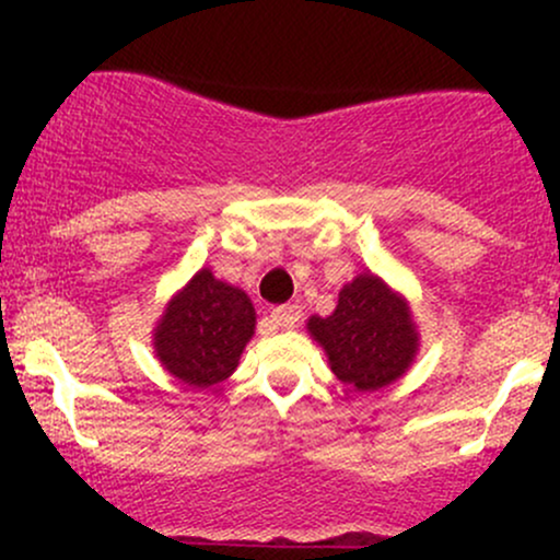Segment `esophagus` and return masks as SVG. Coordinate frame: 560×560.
Instances as JSON below:
<instances>
[{
  "instance_id": "1",
  "label": "esophagus",
  "mask_w": 560,
  "mask_h": 560,
  "mask_svg": "<svg viewBox=\"0 0 560 560\" xmlns=\"http://www.w3.org/2000/svg\"><path fill=\"white\" fill-rule=\"evenodd\" d=\"M302 316V307L300 305H279L271 311V324L279 326V329H292Z\"/></svg>"
}]
</instances>
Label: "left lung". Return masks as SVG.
<instances>
[{"label": "left lung", "instance_id": "obj_1", "mask_svg": "<svg viewBox=\"0 0 560 560\" xmlns=\"http://www.w3.org/2000/svg\"><path fill=\"white\" fill-rule=\"evenodd\" d=\"M307 329L324 345L334 374L355 389L387 387L419 347L408 305L371 273L345 284L337 311L329 318L313 316Z\"/></svg>", "mask_w": 560, "mask_h": 560}]
</instances>
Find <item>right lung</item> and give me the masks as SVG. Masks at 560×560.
Masks as SVG:
<instances>
[{"label": "right lung", "instance_id": "1", "mask_svg": "<svg viewBox=\"0 0 560 560\" xmlns=\"http://www.w3.org/2000/svg\"><path fill=\"white\" fill-rule=\"evenodd\" d=\"M255 331V307L242 289L202 268L165 307L155 350L165 369L191 387H210L234 374Z\"/></svg>", "mask_w": 560, "mask_h": 560}]
</instances>
